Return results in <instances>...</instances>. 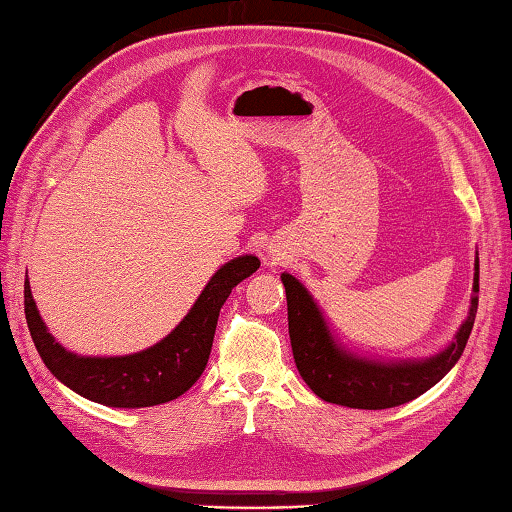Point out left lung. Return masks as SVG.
<instances>
[{"mask_svg": "<svg viewBox=\"0 0 512 512\" xmlns=\"http://www.w3.org/2000/svg\"><path fill=\"white\" fill-rule=\"evenodd\" d=\"M288 297L290 342L303 382L321 400L351 409H389L423 396L459 362L479 306V254L474 261L470 312L454 342L423 360H375L346 348L330 330L319 303L292 274H281Z\"/></svg>", "mask_w": 512, "mask_h": 512, "instance_id": "1", "label": "left lung"}]
</instances>
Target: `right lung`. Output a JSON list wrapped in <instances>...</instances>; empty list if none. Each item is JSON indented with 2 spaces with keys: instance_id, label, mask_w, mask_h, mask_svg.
I'll use <instances>...</instances> for the list:
<instances>
[{
  "instance_id": "right-lung-1",
  "label": "right lung",
  "mask_w": 512,
  "mask_h": 512,
  "mask_svg": "<svg viewBox=\"0 0 512 512\" xmlns=\"http://www.w3.org/2000/svg\"><path fill=\"white\" fill-rule=\"evenodd\" d=\"M258 267L261 261L254 254L224 263L206 283L188 315L161 342L132 355L89 357L67 351L42 321L29 276L24 281L26 324L44 366L78 396L105 407H155L179 398L200 380L211 355L220 308L231 290Z\"/></svg>"
}]
</instances>
